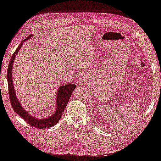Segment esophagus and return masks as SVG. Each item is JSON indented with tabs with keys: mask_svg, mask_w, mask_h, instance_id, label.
Here are the masks:
<instances>
[{
	"mask_svg": "<svg viewBox=\"0 0 161 161\" xmlns=\"http://www.w3.org/2000/svg\"><path fill=\"white\" fill-rule=\"evenodd\" d=\"M84 80H86L85 78H84V77H81V78H80V82H81V81H84Z\"/></svg>",
	"mask_w": 161,
	"mask_h": 161,
	"instance_id": "34e87169",
	"label": "esophagus"
}]
</instances>
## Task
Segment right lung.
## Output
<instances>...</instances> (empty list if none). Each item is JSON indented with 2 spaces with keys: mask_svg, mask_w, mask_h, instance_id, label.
I'll return each mask as SVG.
<instances>
[{
  "mask_svg": "<svg viewBox=\"0 0 161 161\" xmlns=\"http://www.w3.org/2000/svg\"><path fill=\"white\" fill-rule=\"evenodd\" d=\"M31 36H28L27 38L24 39L20 44L18 46V48L15 50L14 53L10 58V60L8 64V71H7V80H8V93H9V98L10 101L11 105L14 108V111L20 115L21 118H23L25 122H27L29 125H31L33 127L36 128H51L55 125L56 123L58 122L60 117L63 114V111L65 108L67 106V104L68 101L70 98L71 95L73 92V90L76 88V86L75 84H68V85L65 86H61L58 89V93L57 94V100H56V104L57 108L56 109V112L53 114L51 115V116L49 118H44V119H38L33 117L32 115L25 111L23 109V108L21 106L20 104L19 101L17 99L16 96H15L14 84H13V80H12V68H13V64H14V61L15 59V57L19 51V49L22 47L23 43L27 39L30 38Z\"/></svg>",
  "mask_w": 161,
  "mask_h": 161,
  "instance_id": "add662e5",
  "label": "right lung"
}]
</instances>
